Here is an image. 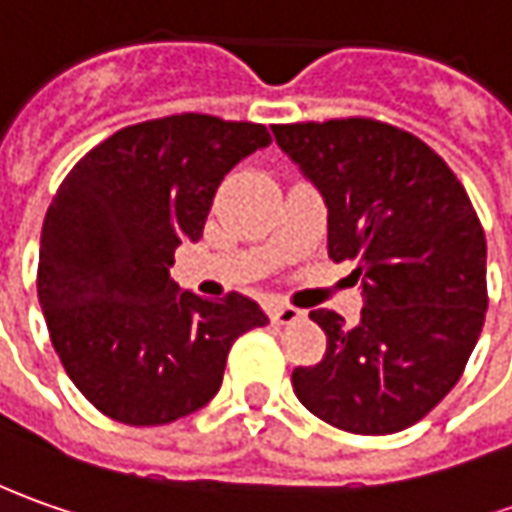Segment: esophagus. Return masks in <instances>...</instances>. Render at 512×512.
Returning <instances> with one entry per match:
<instances>
[{
  "label": "esophagus",
  "instance_id": "obj_1",
  "mask_svg": "<svg viewBox=\"0 0 512 512\" xmlns=\"http://www.w3.org/2000/svg\"><path fill=\"white\" fill-rule=\"evenodd\" d=\"M269 317H272V323H277V326H294V323H300L306 317V311L294 309L289 303H274L272 309H269Z\"/></svg>",
  "mask_w": 512,
  "mask_h": 512
}]
</instances>
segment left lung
Returning a JSON list of instances; mask_svg holds the SVG:
<instances>
[{
	"instance_id": "8db88e82",
	"label": "left lung",
	"mask_w": 512,
	"mask_h": 512,
	"mask_svg": "<svg viewBox=\"0 0 512 512\" xmlns=\"http://www.w3.org/2000/svg\"><path fill=\"white\" fill-rule=\"evenodd\" d=\"M328 206V257L357 260L365 306L348 326L309 314L326 354L291 374L297 399L360 436L405 431L459 382L487 311V243L453 169L377 118L274 124Z\"/></svg>"
}]
</instances>
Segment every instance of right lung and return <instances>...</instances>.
I'll return each mask as SVG.
<instances>
[{"mask_svg":"<svg viewBox=\"0 0 512 512\" xmlns=\"http://www.w3.org/2000/svg\"><path fill=\"white\" fill-rule=\"evenodd\" d=\"M269 141L255 121L164 115L104 138L56 189L36 291L67 377L104 416L150 428L198 411L232 343L269 323L243 294L206 300L169 277L223 175Z\"/></svg>","mask_w":512,"mask_h":512,"instance_id":"1","label":"right lung"}]
</instances>
